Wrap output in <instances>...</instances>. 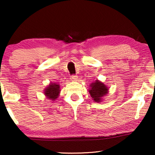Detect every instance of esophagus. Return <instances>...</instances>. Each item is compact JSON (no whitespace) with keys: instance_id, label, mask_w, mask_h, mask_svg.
Here are the masks:
<instances>
[{"instance_id":"obj_1","label":"esophagus","mask_w":155,"mask_h":155,"mask_svg":"<svg viewBox=\"0 0 155 155\" xmlns=\"http://www.w3.org/2000/svg\"><path fill=\"white\" fill-rule=\"evenodd\" d=\"M70 78H71V80H76L78 79V76L76 75H72Z\"/></svg>"}]
</instances>
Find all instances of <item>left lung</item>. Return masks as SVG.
Returning a JSON list of instances; mask_svg holds the SVG:
<instances>
[{"label":"left lung","instance_id":"left-lung-1","mask_svg":"<svg viewBox=\"0 0 155 155\" xmlns=\"http://www.w3.org/2000/svg\"><path fill=\"white\" fill-rule=\"evenodd\" d=\"M91 89L89 90V92L92 97L93 99L97 102L101 101V97L108 92V87L102 82L96 80L94 83L90 85Z\"/></svg>","mask_w":155,"mask_h":155}]
</instances>
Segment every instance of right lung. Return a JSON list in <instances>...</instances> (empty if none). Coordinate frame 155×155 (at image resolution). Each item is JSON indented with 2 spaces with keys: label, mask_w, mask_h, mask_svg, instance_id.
<instances>
[{
  "label": "right lung",
  "mask_w": 155,
  "mask_h": 155,
  "mask_svg": "<svg viewBox=\"0 0 155 155\" xmlns=\"http://www.w3.org/2000/svg\"><path fill=\"white\" fill-rule=\"evenodd\" d=\"M59 92H60V86L56 83H51L44 92L46 96L48 99H51L52 100H55L58 98Z\"/></svg>",
  "instance_id": "add662e5"
}]
</instances>
